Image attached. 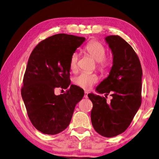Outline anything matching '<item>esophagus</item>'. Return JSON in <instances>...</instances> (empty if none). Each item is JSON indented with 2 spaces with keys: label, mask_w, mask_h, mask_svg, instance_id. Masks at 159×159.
Listing matches in <instances>:
<instances>
[{
  "label": "esophagus",
  "mask_w": 159,
  "mask_h": 159,
  "mask_svg": "<svg viewBox=\"0 0 159 159\" xmlns=\"http://www.w3.org/2000/svg\"><path fill=\"white\" fill-rule=\"evenodd\" d=\"M88 91H85L84 92V98H88Z\"/></svg>",
  "instance_id": "34e87169"
}]
</instances>
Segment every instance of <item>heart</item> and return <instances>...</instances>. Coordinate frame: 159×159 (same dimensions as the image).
I'll list each match as a JSON object with an SVG mask.
<instances>
[{
	"instance_id": "heart-1",
	"label": "heart",
	"mask_w": 159,
	"mask_h": 159,
	"mask_svg": "<svg viewBox=\"0 0 159 159\" xmlns=\"http://www.w3.org/2000/svg\"><path fill=\"white\" fill-rule=\"evenodd\" d=\"M85 51L98 61V66L99 70H105L110 67L111 62L109 58H107L106 49L100 42L93 40L90 42L85 47ZM79 54L78 52H74L71 54L70 60V68L72 71H76L78 68ZM99 78L98 75L88 73H83L75 77L74 82L79 87L88 89L98 82Z\"/></svg>"
}]
</instances>
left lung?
Returning a JSON list of instances; mask_svg holds the SVG:
<instances>
[{
    "label": "left lung",
    "instance_id": "left-lung-1",
    "mask_svg": "<svg viewBox=\"0 0 159 159\" xmlns=\"http://www.w3.org/2000/svg\"><path fill=\"white\" fill-rule=\"evenodd\" d=\"M113 54L109 74L96 88L99 93H111L108 103L104 97L89 93L93 103L91 123L101 135L113 137L123 133L141 105L143 71L139 57L128 43L119 36L105 38Z\"/></svg>",
    "mask_w": 159,
    "mask_h": 159
}]
</instances>
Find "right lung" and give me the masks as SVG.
<instances>
[{"label": "right lung", "instance_id": "add662e5", "mask_svg": "<svg viewBox=\"0 0 159 159\" xmlns=\"http://www.w3.org/2000/svg\"><path fill=\"white\" fill-rule=\"evenodd\" d=\"M85 40L58 34L40 42L29 57L21 95L31 123L43 133L56 134L68 127L76 104L84 97V90L77 85H71L60 95L54 94V89L69 87L71 56Z\"/></svg>", "mask_w": 159, "mask_h": 159}]
</instances>
